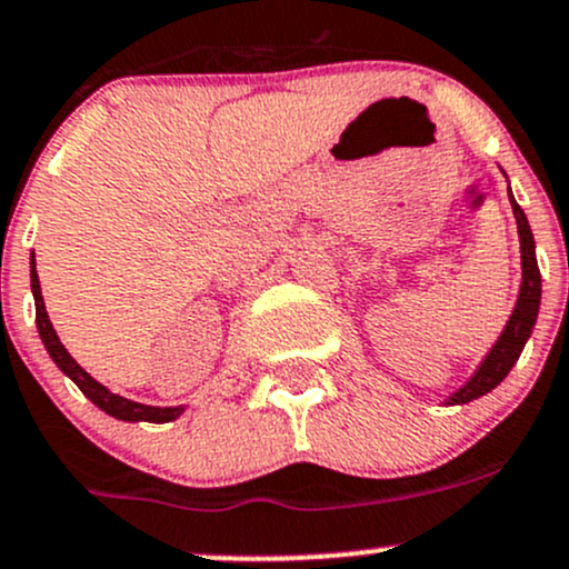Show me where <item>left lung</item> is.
Segmentation results:
<instances>
[{
    "label": "left lung",
    "instance_id": "obj_1",
    "mask_svg": "<svg viewBox=\"0 0 569 569\" xmlns=\"http://www.w3.org/2000/svg\"><path fill=\"white\" fill-rule=\"evenodd\" d=\"M510 203L518 222V236H521V268H523L521 292H518L516 309H512L510 320H507L505 331L499 336L497 345H493V350L488 352L486 360H482V366L475 371L472 380L450 396V405H467V401L478 399V396H486L488 390L497 388V385L507 377V371L512 369V363H516L518 356H521L531 328H535L537 309H540V268H537V258H535V236H531L529 230L527 213H523L521 206L516 203L512 194H510Z\"/></svg>",
    "mask_w": 569,
    "mask_h": 569
}]
</instances>
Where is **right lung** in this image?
Instances as JSON below:
<instances>
[{
    "label": "right lung",
    "mask_w": 569,
    "mask_h": 569,
    "mask_svg": "<svg viewBox=\"0 0 569 569\" xmlns=\"http://www.w3.org/2000/svg\"><path fill=\"white\" fill-rule=\"evenodd\" d=\"M32 292H34V315H38V331H40L42 345H46L48 356L53 358V363H57L59 369H62L64 375L81 388V393L89 396L102 412L113 415V418L119 420H146V423H168V420L179 418L181 407H146V405H138V401L121 399V396L111 393L106 385L91 380L87 371L72 360L70 352L64 350L62 341H59L57 331H53L51 320H48V311H46V303H42V292H40V279H38V271H34V260H32Z\"/></svg>",
    "instance_id": "obj_1"
}]
</instances>
